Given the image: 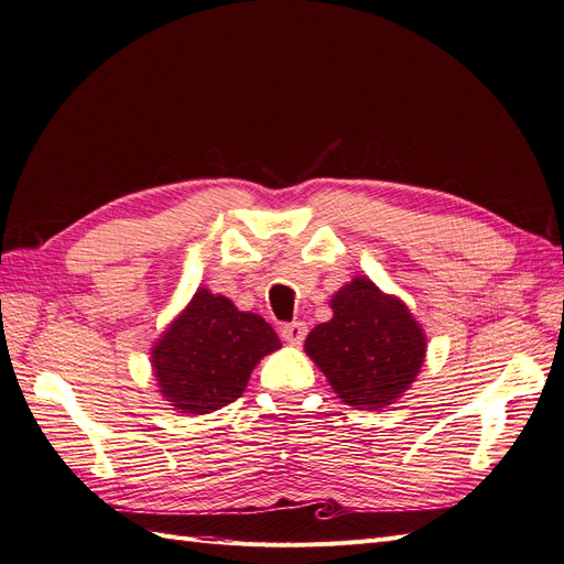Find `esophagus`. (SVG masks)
I'll return each mask as SVG.
<instances>
[{
    "label": "esophagus",
    "mask_w": 564,
    "mask_h": 564,
    "mask_svg": "<svg viewBox=\"0 0 564 564\" xmlns=\"http://www.w3.org/2000/svg\"><path fill=\"white\" fill-rule=\"evenodd\" d=\"M280 332H282V338L286 340L289 346H301V344H303V338H305V334H308V327H305V322L296 319V322H289V324H284V327H282Z\"/></svg>",
    "instance_id": "esophagus-1"
}]
</instances>
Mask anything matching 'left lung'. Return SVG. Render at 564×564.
I'll return each instance as SVG.
<instances>
[{
    "label": "left lung",
    "instance_id": "left-lung-1",
    "mask_svg": "<svg viewBox=\"0 0 564 564\" xmlns=\"http://www.w3.org/2000/svg\"><path fill=\"white\" fill-rule=\"evenodd\" d=\"M334 317L305 338V352L355 409H383L416 379L425 336L406 305L367 278L332 299Z\"/></svg>",
    "mask_w": 564,
    "mask_h": 564
}]
</instances>
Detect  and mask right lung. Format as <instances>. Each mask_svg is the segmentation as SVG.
I'll list each match as a JSON object with an SVG mask.
<instances>
[{"mask_svg":"<svg viewBox=\"0 0 564 564\" xmlns=\"http://www.w3.org/2000/svg\"><path fill=\"white\" fill-rule=\"evenodd\" d=\"M278 348L280 338L263 317L199 289L152 350V367L172 406L209 414L240 398L256 362Z\"/></svg>","mask_w":564,"mask_h":564,"instance_id":"right-lung-1","label":"right lung"}]
</instances>
